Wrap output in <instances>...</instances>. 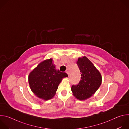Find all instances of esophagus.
I'll return each instance as SVG.
<instances>
[{"label":"esophagus","instance_id":"1","mask_svg":"<svg viewBox=\"0 0 129 129\" xmlns=\"http://www.w3.org/2000/svg\"><path fill=\"white\" fill-rule=\"evenodd\" d=\"M66 73H67V75H68V77H69V71H67H67H66Z\"/></svg>","mask_w":129,"mask_h":129}]
</instances>
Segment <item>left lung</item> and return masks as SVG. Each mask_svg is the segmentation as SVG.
<instances>
[{"mask_svg": "<svg viewBox=\"0 0 129 129\" xmlns=\"http://www.w3.org/2000/svg\"><path fill=\"white\" fill-rule=\"evenodd\" d=\"M77 65L81 72L78 85H72L71 91L77 99L85 100L94 94L102 83L101 73L86 57L79 58Z\"/></svg>", "mask_w": 129, "mask_h": 129, "instance_id": "left-lung-1", "label": "left lung"}]
</instances>
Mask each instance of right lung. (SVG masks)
<instances>
[{"instance_id": "obj_1", "label": "right lung", "mask_w": 129, "mask_h": 129, "mask_svg": "<svg viewBox=\"0 0 129 129\" xmlns=\"http://www.w3.org/2000/svg\"><path fill=\"white\" fill-rule=\"evenodd\" d=\"M68 77L65 72L57 70L51 59L40 63L29 73L28 82L33 92L44 100L52 99L62 79Z\"/></svg>"}]
</instances>
